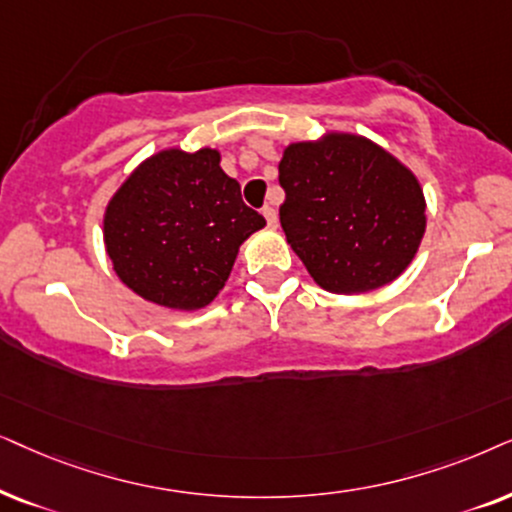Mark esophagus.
<instances>
[{
    "label": "esophagus",
    "instance_id": "34e87169",
    "mask_svg": "<svg viewBox=\"0 0 512 512\" xmlns=\"http://www.w3.org/2000/svg\"><path fill=\"white\" fill-rule=\"evenodd\" d=\"M262 213H264V217H267V224H269V227H271V229H276V227H278V213H276V210L271 208V206H267V208L262 210Z\"/></svg>",
    "mask_w": 512,
    "mask_h": 512
}]
</instances>
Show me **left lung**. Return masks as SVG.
Here are the masks:
<instances>
[{"label":"left lung","mask_w":512,"mask_h":512,"mask_svg":"<svg viewBox=\"0 0 512 512\" xmlns=\"http://www.w3.org/2000/svg\"><path fill=\"white\" fill-rule=\"evenodd\" d=\"M278 182L285 238L323 290L363 295L412 264L426 234L424 189L374 140L327 131L290 142Z\"/></svg>","instance_id":"8db88e82"}]
</instances>
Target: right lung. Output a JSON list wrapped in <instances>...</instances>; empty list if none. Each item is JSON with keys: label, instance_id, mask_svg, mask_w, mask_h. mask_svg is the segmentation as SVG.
I'll return each mask as SVG.
<instances>
[{"label": "right lung", "instance_id": "right-lung-1", "mask_svg": "<svg viewBox=\"0 0 512 512\" xmlns=\"http://www.w3.org/2000/svg\"><path fill=\"white\" fill-rule=\"evenodd\" d=\"M220 149L166 147L121 182L102 215V241L114 274L163 309L213 304L234 269L238 248L264 217L224 173Z\"/></svg>", "mask_w": 512, "mask_h": 512}]
</instances>
